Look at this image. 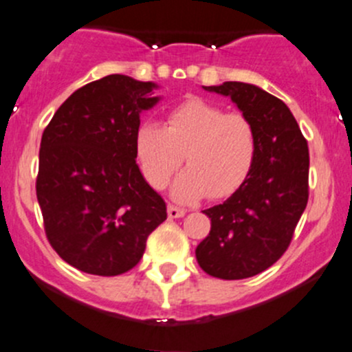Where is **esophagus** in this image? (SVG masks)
<instances>
[{
	"instance_id": "1",
	"label": "esophagus",
	"mask_w": 352,
	"mask_h": 352,
	"mask_svg": "<svg viewBox=\"0 0 352 352\" xmlns=\"http://www.w3.org/2000/svg\"><path fill=\"white\" fill-rule=\"evenodd\" d=\"M184 216H186V209H182V207H177L173 204H168V217L177 219V217H184Z\"/></svg>"
}]
</instances>
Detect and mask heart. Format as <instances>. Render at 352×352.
Listing matches in <instances>:
<instances>
[{
  "instance_id": "obj_1",
  "label": "heart",
  "mask_w": 352,
  "mask_h": 352,
  "mask_svg": "<svg viewBox=\"0 0 352 352\" xmlns=\"http://www.w3.org/2000/svg\"><path fill=\"white\" fill-rule=\"evenodd\" d=\"M135 153L143 177L155 188H164L180 168L186 153L188 168L175 180L179 201L224 199L243 187L258 157L253 123L241 113H226L223 106L202 98H187L166 114V124H140Z\"/></svg>"
}]
</instances>
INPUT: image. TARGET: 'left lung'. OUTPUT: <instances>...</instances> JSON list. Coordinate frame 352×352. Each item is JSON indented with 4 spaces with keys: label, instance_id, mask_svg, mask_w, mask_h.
I'll return each instance as SVG.
<instances>
[{
    "label": "left lung",
    "instance_id": "1",
    "mask_svg": "<svg viewBox=\"0 0 352 352\" xmlns=\"http://www.w3.org/2000/svg\"><path fill=\"white\" fill-rule=\"evenodd\" d=\"M229 96L253 123L258 157L239 190L206 209L210 231L195 250L207 275L243 280L265 272L290 246L309 201V146L282 99L244 82L204 87Z\"/></svg>",
    "mask_w": 352,
    "mask_h": 352
}]
</instances>
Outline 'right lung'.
I'll return each instance as SVG.
<instances>
[{
	"mask_svg": "<svg viewBox=\"0 0 352 352\" xmlns=\"http://www.w3.org/2000/svg\"><path fill=\"white\" fill-rule=\"evenodd\" d=\"M153 87L121 74L89 82L42 135L36 199L47 239L89 275L129 272L166 219L165 201L145 182L135 153L140 113L158 101Z\"/></svg>",
	"mask_w": 352,
	"mask_h": 352,
	"instance_id": "obj_1",
	"label": "right lung"
}]
</instances>
